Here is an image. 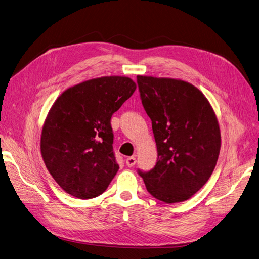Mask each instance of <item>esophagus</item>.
<instances>
[{"label": "esophagus", "mask_w": 259, "mask_h": 259, "mask_svg": "<svg viewBox=\"0 0 259 259\" xmlns=\"http://www.w3.org/2000/svg\"><path fill=\"white\" fill-rule=\"evenodd\" d=\"M125 163H126V165L128 167L134 166L135 164H136V158H135V156H128V158L126 159V161H125Z\"/></svg>", "instance_id": "34e87169"}]
</instances>
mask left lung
<instances>
[{
	"label": "left lung",
	"mask_w": 259,
	"mask_h": 259,
	"mask_svg": "<svg viewBox=\"0 0 259 259\" xmlns=\"http://www.w3.org/2000/svg\"><path fill=\"white\" fill-rule=\"evenodd\" d=\"M137 83L158 150L155 166L138 174L155 199L184 202L216 166L222 145L217 116L203 93L186 81L137 75Z\"/></svg>",
	"instance_id": "left-lung-1"
}]
</instances>
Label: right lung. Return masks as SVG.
Here are the masks:
<instances>
[{
    "mask_svg": "<svg viewBox=\"0 0 259 259\" xmlns=\"http://www.w3.org/2000/svg\"><path fill=\"white\" fill-rule=\"evenodd\" d=\"M135 90L127 76L96 77L62 92L50 109L41 154L55 182L72 197H98L119 170L110 120Z\"/></svg>",
    "mask_w": 259,
    "mask_h": 259,
    "instance_id": "add662e5",
    "label": "right lung"
}]
</instances>
